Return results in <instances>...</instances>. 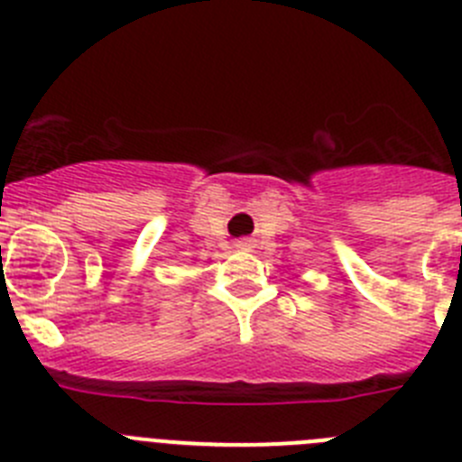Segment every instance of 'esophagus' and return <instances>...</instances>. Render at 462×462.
<instances>
[{
  "label": "esophagus",
  "mask_w": 462,
  "mask_h": 462,
  "mask_svg": "<svg viewBox=\"0 0 462 462\" xmlns=\"http://www.w3.org/2000/svg\"><path fill=\"white\" fill-rule=\"evenodd\" d=\"M236 248H239V251H251V241L239 239V241H236Z\"/></svg>",
  "instance_id": "esophagus-1"
}]
</instances>
